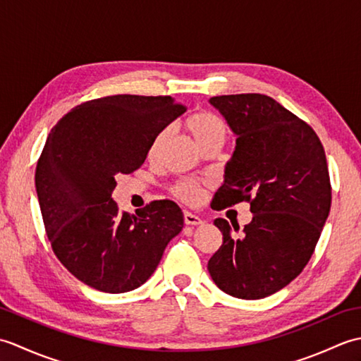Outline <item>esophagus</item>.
Segmentation results:
<instances>
[{
	"mask_svg": "<svg viewBox=\"0 0 361 361\" xmlns=\"http://www.w3.org/2000/svg\"><path fill=\"white\" fill-rule=\"evenodd\" d=\"M185 224H186V225L197 226V225H202L203 220H202L200 217H198V216H195V214L185 211Z\"/></svg>",
	"mask_w": 361,
	"mask_h": 361,
	"instance_id": "obj_1",
	"label": "esophagus"
}]
</instances>
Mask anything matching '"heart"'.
Returning a JSON list of instances; mask_svg holds the SVG:
<instances>
[{
    "instance_id": "heart-1",
    "label": "heart",
    "mask_w": 361,
    "mask_h": 361,
    "mask_svg": "<svg viewBox=\"0 0 361 361\" xmlns=\"http://www.w3.org/2000/svg\"><path fill=\"white\" fill-rule=\"evenodd\" d=\"M186 126L189 128L190 135L194 136L195 142L200 145H204L206 142L209 141H225V136H226V126L225 122L221 121L217 114L209 113V111H200V113H195L192 116H189ZM169 133V128L164 127L163 130H159L157 133V136L153 137L152 145H150V152H155L163 141L166 140V136ZM173 192L176 197L183 198V200L186 202H194L197 200L198 194H200V189L195 185V183H190V181H181L178 185L175 186Z\"/></svg>"
}]
</instances>
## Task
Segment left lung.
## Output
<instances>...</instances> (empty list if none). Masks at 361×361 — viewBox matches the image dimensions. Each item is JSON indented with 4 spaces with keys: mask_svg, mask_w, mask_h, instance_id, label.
<instances>
[{
    "mask_svg": "<svg viewBox=\"0 0 361 361\" xmlns=\"http://www.w3.org/2000/svg\"><path fill=\"white\" fill-rule=\"evenodd\" d=\"M209 104L237 136L211 206L248 202L252 220L239 237L225 219L214 220L224 243L208 270L228 295L267 298L288 286L315 251L332 202L326 153L313 128L270 96H216Z\"/></svg>",
    "mask_w": 361,
    "mask_h": 361,
    "instance_id": "obj_1",
    "label": "left lung"
}]
</instances>
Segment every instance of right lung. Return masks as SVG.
Masks as SVG:
<instances>
[{
	"mask_svg": "<svg viewBox=\"0 0 361 361\" xmlns=\"http://www.w3.org/2000/svg\"><path fill=\"white\" fill-rule=\"evenodd\" d=\"M185 111L171 96L116 94L74 106L51 130L35 171L44 229L57 259L91 288L142 286L183 229L171 200L128 214L111 194L116 175L140 169L153 137Z\"/></svg>",
	"mask_w": 361,
	"mask_h": 361,
	"instance_id": "add662e5",
	"label": "right lung"
}]
</instances>
